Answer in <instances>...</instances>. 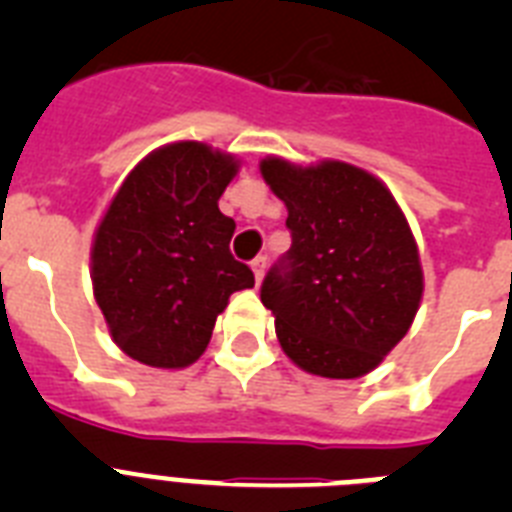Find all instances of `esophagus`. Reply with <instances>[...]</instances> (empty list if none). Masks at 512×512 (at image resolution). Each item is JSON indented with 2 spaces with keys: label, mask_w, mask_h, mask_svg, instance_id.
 <instances>
[{
  "label": "esophagus",
  "mask_w": 512,
  "mask_h": 512,
  "mask_svg": "<svg viewBox=\"0 0 512 512\" xmlns=\"http://www.w3.org/2000/svg\"><path fill=\"white\" fill-rule=\"evenodd\" d=\"M251 269L253 274H256V282H261L266 274V256H256V259L251 261Z\"/></svg>",
  "instance_id": "1"
}]
</instances>
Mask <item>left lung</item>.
<instances>
[{
    "mask_svg": "<svg viewBox=\"0 0 512 512\" xmlns=\"http://www.w3.org/2000/svg\"><path fill=\"white\" fill-rule=\"evenodd\" d=\"M261 176L287 205L292 235L261 284L284 354L318 377L372 372L423 297L418 246L395 197L343 161L302 169L271 156Z\"/></svg>",
    "mask_w": 512,
    "mask_h": 512,
    "instance_id": "8db88e82",
    "label": "left lung"
}]
</instances>
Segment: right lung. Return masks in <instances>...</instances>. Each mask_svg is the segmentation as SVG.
Masks as SVG:
<instances>
[{"label":"right lung","instance_id":"obj_1","mask_svg":"<svg viewBox=\"0 0 512 512\" xmlns=\"http://www.w3.org/2000/svg\"><path fill=\"white\" fill-rule=\"evenodd\" d=\"M235 171L233 156L182 140L143 158L112 197L94 238L92 282L130 359L194 364L230 295L253 287V271L230 253L233 217L217 207Z\"/></svg>","mask_w":512,"mask_h":512}]
</instances>
